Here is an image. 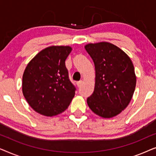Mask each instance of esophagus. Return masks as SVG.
Instances as JSON below:
<instances>
[{"label": "esophagus", "instance_id": "obj_1", "mask_svg": "<svg viewBox=\"0 0 156 156\" xmlns=\"http://www.w3.org/2000/svg\"><path fill=\"white\" fill-rule=\"evenodd\" d=\"M82 81H80V82H76V85H77L78 87H80L82 86Z\"/></svg>", "mask_w": 156, "mask_h": 156}]
</instances>
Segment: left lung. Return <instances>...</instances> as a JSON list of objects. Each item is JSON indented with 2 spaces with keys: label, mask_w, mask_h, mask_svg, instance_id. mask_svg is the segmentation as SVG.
<instances>
[{
  "label": "left lung",
  "mask_w": 156,
  "mask_h": 156,
  "mask_svg": "<svg viewBox=\"0 0 156 156\" xmlns=\"http://www.w3.org/2000/svg\"><path fill=\"white\" fill-rule=\"evenodd\" d=\"M95 67V85L87 102L100 117L111 119L129 105L136 84L131 59L126 53L108 42L89 43L84 46Z\"/></svg>",
  "instance_id": "1"
}]
</instances>
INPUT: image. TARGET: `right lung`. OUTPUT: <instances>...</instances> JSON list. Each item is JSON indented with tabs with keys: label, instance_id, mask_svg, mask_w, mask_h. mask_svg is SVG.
Returning a JSON list of instances; mask_svg holds the SVG:
<instances>
[{
	"label": "right lung",
	"instance_id": "1",
	"mask_svg": "<svg viewBox=\"0 0 156 156\" xmlns=\"http://www.w3.org/2000/svg\"><path fill=\"white\" fill-rule=\"evenodd\" d=\"M72 50L70 46L48 47L38 52L25 67L23 94L38 114L57 116L71 103L75 88L69 80L65 60Z\"/></svg>",
	"mask_w": 156,
	"mask_h": 156
}]
</instances>
